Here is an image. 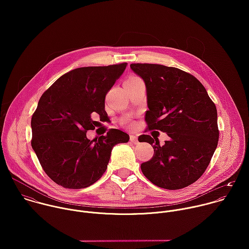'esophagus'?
Instances as JSON below:
<instances>
[{
    "label": "esophagus",
    "mask_w": 249,
    "mask_h": 249,
    "mask_svg": "<svg viewBox=\"0 0 249 249\" xmlns=\"http://www.w3.org/2000/svg\"><path fill=\"white\" fill-rule=\"evenodd\" d=\"M130 141H131V143L134 144V145L139 144V140H138V137H137V136L131 135V136H130Z\"/></svg>",
    "instance_id": "esophagus-1"
}]
</instances>
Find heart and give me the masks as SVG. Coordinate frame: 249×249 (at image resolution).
<instances>
[{"label": "heart", "instance_id": "1", "mask_svg": "<svg viewBox=\"0 0 249 249\" xmlns=\"http://www.w3.org/2000/svg\"><path fill=\"white\" fill-rule=\"evenodd\" d=\"M138 78H136V77H132V78H130L129 80H137Z\"/></svg>", "mask_w": 249, "mask_h": 249}]
</instances>
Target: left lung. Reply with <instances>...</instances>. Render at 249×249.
<instances>
[{"mask_svg":"<svg viewBox=\"0 0 249 249\" xmlns=\"http://www.w3.org/2000/svg\"><path fill=\"white\" fill-rule=\"evenodd\" d=\"M130 68L146 86L148 128L169 137L163 146L149 135L139 137V142H147L155 151L151 160L141 164L142 172L164 189L194 183L218 146L216 105L203 85L179 69L158 64H131Z\"/></svg>","mask_w":249,"mask_h":249,"instance_id":"1","label":"left lung"}]
</instances>
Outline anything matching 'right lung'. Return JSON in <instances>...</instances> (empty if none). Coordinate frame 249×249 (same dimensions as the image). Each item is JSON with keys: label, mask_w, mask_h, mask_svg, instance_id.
<instances>
[{"label": "right lung", "mask_w": 249, "mask_h": 249, "mask_svg": "<svg viewBox=\"0 0 249 249\" xmlns=\"http://www.w3.org/2000/svg\"><path fill=\"white\" fill-rule=\"evenodd\" d=\"M127 63L78 68L60 77L40 97L31 118V147L50 178L71 189L96 182L107 168L113 147L129 135L111 129L89 140L88 130L105 112V95L122 76Z\"/></svg>", "instance_id": "1"}]
</instances>
